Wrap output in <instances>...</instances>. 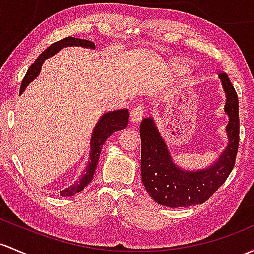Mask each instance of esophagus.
I'll return each mask as SVG.
<instances>
[{"instance_id":"34e87169","label":"esophagus","mask_w":254,"mask_h":254,"mask_svg":"<svg viewBox=\"0 0 254 254\" xmlns=\"http://www.w3.org/2000/svg\"><path fill=\"white\" fill-rule=\"evenodd\" d=\"M143 107L142 106H135L134 108H132L131 113H130V119H131V122L134 123H138L141 119H142L143 117Z\"/></svg>"}]
</instances>
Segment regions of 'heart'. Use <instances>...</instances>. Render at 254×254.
Returning <instances> with one entry per match:
<instances>
[{"label":"heart","instance_id":"b5f03b06","mask_svg":"<svg viewBox=\"0 0 254 254\" xmlns=\"http://www.w3.org/2000/svg\"><path fill=\"white\" fill-rule=\"evenodd\" d=\"M175 65L178 66L179 69H186V68H188V64L184 63V62H176Z\"/></svg>","mask_w":254,"mask_h":254}]
</instances>
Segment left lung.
I'll list each match as a JSON object with an SVG mask.
<instances>
[{
    "instance_id": "8db88e82",
    "label": "left lung",
    "mask_w": 254,
    "mask_h": 254,
    "mask_svg": "<svg viewBox=\"0 0 254 254\" xmlns=\"http://www.w3.org/2000/svg\"><path fill=\"white\" fill-rule=\"evenodd\" d=\"M226 103L229 143L217 162L199 170H184L173 162L152 117L141 122V175L146 191L157 203L170 208L204 203L225 183L236 161L240 138L239 100L230 79L219 74Z\"/></svg>"
}]
</instances>
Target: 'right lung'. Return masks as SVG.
<instances>
[{
	"label": "right lung",
	"instance_id": "add662e5",
	"mask_svg": "<svg viewBox=\"0 0 254 254\" xmlns=\"http://www.w3.org/2000/svg\"><path fill=\"white\" fill-rule=\"evenodd\" d=\"M69 46H80L85 47V49H95V44L92 41L84 39H76V37L68 36L65 39L60 40V41L52 44L49 49H46L41 55L37 57V60L31 64L30 68L26 71L25 76H24L23 82L20 85V91L19 95L24 92V90L26 89L29 84L36 78L37 75L41 71V66L44 64L45 60L49 57H52L53 55L61 51L64 47ZM127 123H129V111L127 108L125 109H118V111H111L108 113H105L101 117L100 120L96 124L95 129H93L91 141H90V156H89V163H87L86 168L82 172L81 176L78 181L73 184L69 188L64 189L60 192V194L62 197H70L74 194L79 193L80 191H82L85 189V186L89 183H91L93 174H95L96 167L98 164V158H100L101 149H102L103 143L106 142L107 138L109 137L113 132L119 131L127 127Z\"/></svg>",
	"mask_w": 254,
	"mask_h": 254
}]
</instances>
